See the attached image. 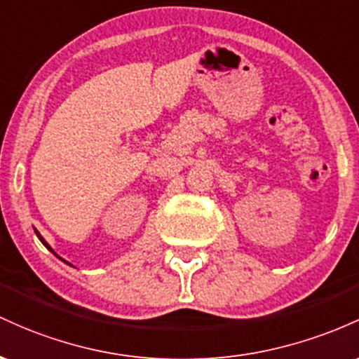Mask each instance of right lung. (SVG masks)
Here are the masks:
<instances>
[{
    "instance_id": "add662e5",
    "label": "right lung",
    "mask_w": 359,
    "mask_h": 359,
    "mask_svg": "<svg viewBox=\"0 0 359 359\" xmlns=\"http://www.w3.org/2000/svg\"><path fill=\"white\" fill-rule=\"evenodd\" d=\"M35 233H37V237H39V239H40V243H42L43 245H46V248H47V249H49V251L52 252V255H54L55 257H59V259H60V261H64V263H66V264H69V266H72V264H71V263H67V261H66V259H62V257H60V256L57 255V252H55V251H54V249H52V248H50V245H49V244H47V241H46V239H43V237H42V236H40V232H39V231H35Z\"/></svg>"
}]
</instances>
